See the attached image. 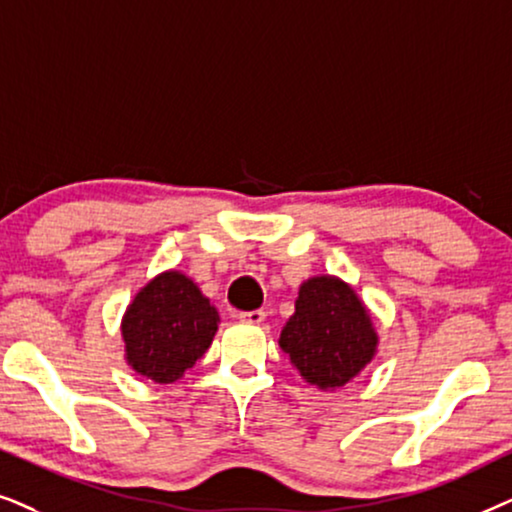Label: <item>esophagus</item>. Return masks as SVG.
I'll list each match as a JSON object with an SVG mask.
<instances>
[{
  "mask_svg": "<svg viewBox=\"0 0 512 512\" xmlns=\"http://www.w3.org/2000/svg\"><path fill=\"white\" fill-rule=\"evenodd\" d=\"M264 316H267V313H264L262 309H255V311H241L238 313V320H243V323H250V325H260L262 320H264Z\"/></svg>",
  "mask_w": 512,
  "mask_h": 512,
  "instance_id": "34e87169",
  "label": "esophagus"
}]
</instances>
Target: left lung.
Returning <instances> with one entry per match:
<instances>
[{"instance_id":"left-lung-1","label":"left lung","mask_w":512,"mask_h":512,"mask_svg":"<svg viewBox=\"0 0 512 512\" xmlns=\"http://www.w3.org/2000/svg\"><path fill=\"white\" fill-rule=\"evenodd\" d=\"M278 344L309 384L337 388L370 363L377 332L351 285L318 276L299 288Z\"/></svg>"}]
</instances>
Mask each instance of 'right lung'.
Masks as SVG:
<instances>
[{
  "label": "right lung",
  "mask_w": 512,
  "mask_h": 512,
  "mask_svg": "<svg viewBox=\"0 0 512 512\" xmlns=\"http://www.w3.org/2000/svg\"><path fill=\"white\" fill-rule=\"evenodd\" d=\"M217 323L215 306L194 281L166 271L128 306L121 325L128 365L156 384L177 381L213 344Z\"/></svg>",
  "instance_id": "right-lung-1"
}]
</instances>
